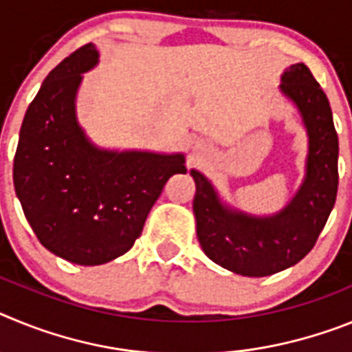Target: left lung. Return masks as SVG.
<instances>
[{"instance_id": "left-lung-1", "label": "left lung", "mask_w": 352, "mask_h": 352, "mask_svg": "<svg viewBox=\"0 0 352 352\" xmlns=\"http://www.w3.org/2000/svg\"><path fill=\"white\" fill-rule=\"evenodd\" d=\"M278 91L296 107L307 133L303 179L284 208L257 214L232 206L208 176L190 169L201 248L213 263L241 276H268L300 263L337 199L338 138L326 93L303 63L285 68Z\"/></svg>"}]
</instances>
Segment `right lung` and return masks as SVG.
Here are the masks:
<instances>
[{
    "instance_id": "obj_1",
    "label": "right lung",
    "mask_w": 352,
    "mask_h": 352,
    "mask_svg": "<svg viewBox=\"0 0 352 352\" xmlns=\"http://www.w3.org/2000/svg\"><path fill=\"white\" fill-rule=\"evenodd\" d=\"M98 58L88 43L49 72L28 107L14 158L15 194L38 241L80 266L126 254L167 179L186 173L182 151L91 141L77 118V93Z\"/></svg>"
}]
</instances>
